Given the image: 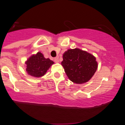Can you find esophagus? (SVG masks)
<instances>
[{
    "mask_svg": "<svg viewBox=\"0 0 125 125\" xmlns=\"http://www.w3.org/2000/svg\"><path fill=\"white\" fill-rule=\"evenodd\" d=\"M54 62H55V63H58L59 62V58H55V59H54Z\"/></svg>",
    "mask_w": 125,
    "mask_h": 125,
    "instance_id": "esophagus-1",
    "label": "esophagus"
}]
</instances>
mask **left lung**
Masks as SVG:
<instances>
[{
	"mask_svg": "<svg viewBox=\"0 0 125 125\" xmlns=\"http://www.w3.org/2000/svg\"><path fill=\"white\" fill-rule=\"evenodd\" d=\"M61 64L69 79L76 84L85 83L97 69L96 58L85 51L76 48L68 49L63 55Z\"/></svg>",
	"mask_w": 125,
	"mask_h": 125,
	"instance_id": "obj_1",
	"label": "left lung"
}]
</instances>
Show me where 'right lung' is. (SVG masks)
<instances>
[{
    "label": "right lung",
    "mask_w": 125,
    "mask_h": 125,
    "mask_svg": "<svg viewBox=\"0 0 125 125\" xmlns=\"http://www.w3.org/2000/svg\"><path fill=\"white\" fill-rule=\"evenodd\" d=\"M54 62L49 58H45L41 52L32 55L25 62L28 74L35 77H40L46 73Z\"/></svg>",
    "instance_id": "add662e5"
}]
</instances>
